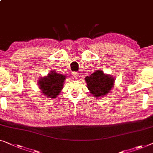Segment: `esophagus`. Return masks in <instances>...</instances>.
Instances as JSON below:
<instances>
[{"instance_id": "1", "label": "esophagus", "mask_w": 153, "mask_h": 153, "mask_svg": "<svg viewBox=\"0 0 153 153\" xmlns=\"http://www.w3.org/2000/svg\"><path fill=\"white\" fill-rule=\"evenodd\" d=\"M72 75H73V76L74 77V79H78V77H79V73L74 72V73H72Z\"/></svg>"}]
</instances>
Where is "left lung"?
<instances>
[{"instance_id": "1", "label": "left lung", "mask_w": 153, "mask_h": 153, "mask_svg": "<svg viewBox=\"0 0 153 153\" xmlns=\"http://www.w3.org/2000/svg\"><path fill=\"white\" fill-rule=\"evenodd\" d=\"M85 81L90 92L96 98L108 95L114 84V77L105 74L100 70H97L89 76H86Z\"/></svg>"}]
</instances>
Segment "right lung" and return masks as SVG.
<instances>
[{
	"instance_id": "add662e5",
	"label": "right lung",
	"mask_w": 153,
	"mask_h": 153,
	"mask_svg": "<svg viewBox=\"0 0 153 153\" xmlns=\"http://www.w3.org/2000/svg\"><path fill=\"white\" fill-rule=\"evenodd\" d=\"M66 77L64 74L57 73L52 70L47 76L39 79L38 85L41 92L46 97L54 99L60 94L63 89Z\"/></svg>"
}]
</instances>
